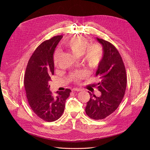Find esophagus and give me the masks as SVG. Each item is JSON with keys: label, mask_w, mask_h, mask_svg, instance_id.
Segmentation results:
<instances>
[{"label": "esophagus", "mask_w": 150, "mask_h": 150, "mask_svg": "<svg viewBox=\"0 0 150 150\" xmlns=\"http://www.w3.org/2000/svg\"><path fill=\"white\" fill-rule=\"evenodd\" d=\"M74 91H81L82 90L81 89V88H74L72 90Z\"/></svg>", "instance_id": "esophagus-1"}]
</instances>
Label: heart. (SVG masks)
<instances>
[{
	"mask_svg": "<svg viewBox=\"0 0 150 150\" xmlns=\"http://www.w3.org/2000/svg\"><path fill=\"white\" fill-rule=\"evenodd\" d=\"M63 47L76 57L82 56L83 62L91 69H97L101 62L103 50L98 44L89 45L88 40L83 36H75L68 38L63 44ZM59 53L56 51L53 55V62L57 65ZM84 73L78 72L72 75V78L79 81L84 77Z\"/></svg>",
	"mask_w": 150,
	"mask_h": 150,
	"instance_id": "b5f03b06",
	"label": "heart"
}]
</instances>
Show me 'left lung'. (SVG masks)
Here are the masks:
<instances>
[{
  "label": "left lung",
  "instance_id": "obj_1",
  "mask_svg": "<svg viewBox=\"0 0 150 150\" xmlns=\"http://www.w3.org/2000/svg\"><path fill=\"white\" fill-rule=\"evenodd\" d=\"M102 45L103 56L96 72L99 82L96 84L100 97L88 92L90 99L85 112L90 118L100 120L113 113L121 103L126 88V74L122 57L110 42L96 38Z\"/></svg>",
  "mask_w": 150,
  "mask_h": 150
}]
</instances>
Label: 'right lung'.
<instances>
[{
	"mask_svg": "<svg viewBox=\"0 0 150 150\" xmlns=\"http://www.w3.org/2000/svg\"><path fill=\"white\" fill-rule=\"evenodd\" d=\"M62 37L54 36L38 46L28 62L24 76L27 98L31 108L37 116L47 122L60 117L71 91L68 88L57 91L54 96L50 91L49 82L54 74L53 54Z\"/></svg>",
	"mask_w": 150,
	"mask_h": 150,
	"instance_id": "add662e5",
	"label": "right lung"
}]
</instances>
